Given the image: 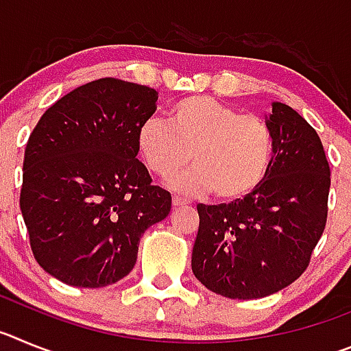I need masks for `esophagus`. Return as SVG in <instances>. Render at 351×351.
<instances>
[{"label":"esophagus","mask_w":351,"mask_h":351,"mask_svg":"<svg viewBox=\"0 0 351 351\" xmlns=\"http://www.w3.org/2000/svg\"><path fill=\"white\" fill-rule=\"evenodd\" d=\"M172 204L176 207H181V206H186V204H188V200H186V198H181V197H173Z\"/></svg>","instance_id":"esophagus-1"}]
</instances>
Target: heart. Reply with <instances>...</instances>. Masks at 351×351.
I'll return each mask as SVG.
<instances>
[{
	"label": "heart",
	"instance_id": "obj_1",
	"mask_svg": "<svg viewBox=\"0 0 351 351\" xmlns=\"http://www.w3.org/2000/svg\"><path fill=\"white\" fill-rule=\"evenodd\" d=\"M137 149L154 176L173 181L186 195L213 191L221 202H239L267 178L274 133L263 117L204 95L186 96L169 108V123L151 117L137 130Z\"/></svg>",
	"mask_w": 351,
	"mask_h": 351
}]
</instances>
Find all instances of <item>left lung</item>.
Returning a JSON list of instances; mask_svg holds the SVG:
<instances>
[{
  "mask_svg": "<svg viewBox=\"0 0 351 351\" xmlns=\"http://www.w3.org/2000/svg\"><path fill=\"white\" fill-rule=\"evenodd\" d=\"M267 123L274 158L265 181L239 202L197 206L191 269L228 299H260L293 283L327 223L330 169L318 133L280 101Z\"/></svg>",
  "mask_w": 351,
  "mask_h": 351,
  "instance_id": "left-lung-1",
  "label": "left lung"
}]
</instances>
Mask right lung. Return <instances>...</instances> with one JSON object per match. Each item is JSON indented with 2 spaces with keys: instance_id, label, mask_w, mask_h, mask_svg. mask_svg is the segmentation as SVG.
<instances>
[{
  "instance_id": "1",
  "label": "right lung",
  "mask_w": 351,
  "mask_h": 351,
  "mask_svg": "<svg viewBox=\"0 0 351 351\" xmlns=\"http://www.w3.org/2000/svg\"><path fill=\"white\" fill-rule=\"evenodd\" d=\"M156 100V89L105 77L60 98L31 132L21 213L35 260L63 283L123 280L142 234L169 216L172 197L137 160V130Z\"/></svg>"
}]
</instances>
